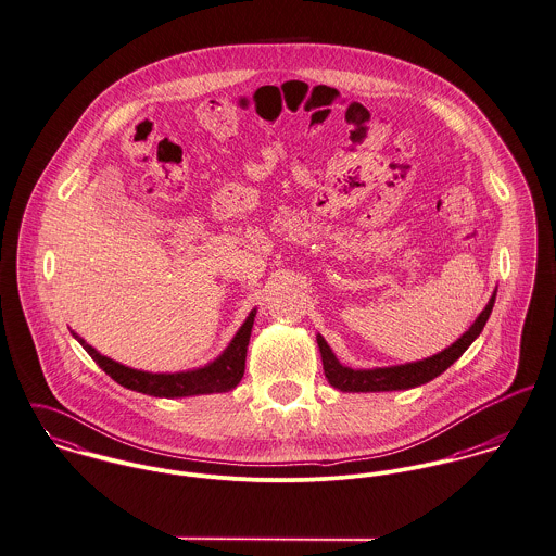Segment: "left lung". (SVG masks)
Masks as SVG:
<instances>
[{
	"instance_id": "1",
	"label": "left lung",
	"mask_w": 556,
	"mask_h": 556,
	"mask_svg": "<svg viewBox=\"0 0 556 556\" xmlns=\"http://www.w3.org/2000/svg\"><path fill=\"white\" fill-rule=\"evenodd\" d=\"M494 294L491 303L480 313V317L473 321V326L447 350L441 354H434L432 358L420 361V363H409L401 367H388V369L354 370L343 367L328 343L317 334V345L324 363V375L328 377L330 386H334L341 392H386V390H407L420 383H427L441 375L450 365H454L465 350L478 339V334L484 330L491 313H493Z\"/></svg>"
}]
</instances>
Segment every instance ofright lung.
Segmentation results:
<instances>
[{"label":"right lung","mask_w":556,"mask_h":556,"mask_svg":"<svg viewBox=\"0 0 556 556\" xmlns=\"http://www.w3.org/2000/svg\"><path fill=\"white\" fill-rule=\"evenodd\" d=\"M255 311L249 313L245 324L226 348V352L202 369L186 370V372H144V370L129 369L102 354H98L91 345H87L76 332H72L78 343L87 350V354L96 361V365L111 375L117 383L127 390H136L149 396H195V394H213V392H228L239 386L245 372V356H248L249 337L253 326Z\"/></svg>","instance_id":"add662e5"}]
</instances>
